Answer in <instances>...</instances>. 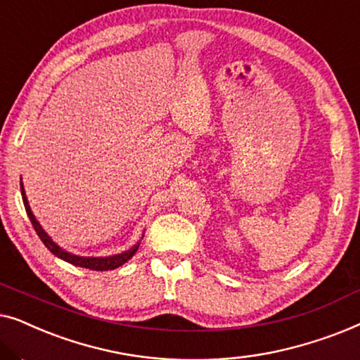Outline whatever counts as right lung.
<instances>
[{"label":"right lung","instance_id":"1","mask_svg":"<svg viewBox=\"0 0 360 360\" xmlns=\"http://www.w3.org/2000/svg\"><path fill=\"white\" fill-rule=\"evenodd\" d=\"M21 195H22V201H24V208H26V213L29 216V219H31V223L34 226V229H36L39 238H41L42 243L46 244V248L51 250L53 255H57V257H60L62 260H65V262H68V264H73V265H77V267H85L90 270H115L120 267V265L127 262V260H129L132 255L136 254L137 248H139V244H136L134 248L126 250V252L111 255V257H80V255H73L70 252H67V250L58 248V245L53 243L51 238H49L46 231L41 228V224H39L37 219L34 218L32 211H31V208H29L26 193H24L22 184H21Z\"/></svg>","mask_w":360,"mask_h":360}]
</instances>
